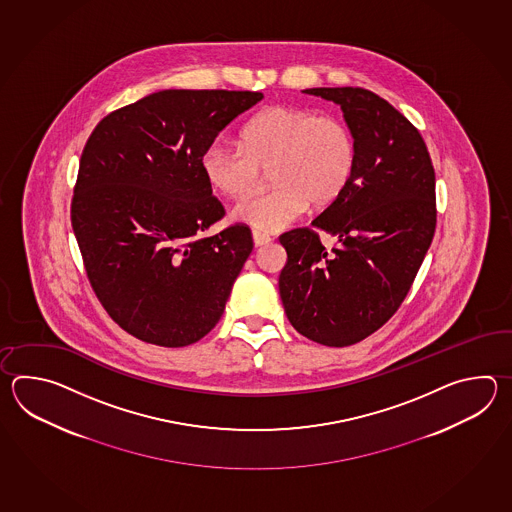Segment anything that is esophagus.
<instances>
[{"mask_svg":"<svg viewBox=\"0 0 512 512\" xmlns=\"http://www.w3.org/2000/svg\"><path fill=\"white\" fill-rule=\"evenodd\" d=\"M252 240H254L256 247H263V245H269V243H271V238H269L267 234H261L258 230L252 232Z\"/></svg>","mask_w":512,"mask_h":512,"instance_id":"esophagus-1","label":"esophagus"}]
</instances>
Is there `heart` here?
<instances>
[{
    "label": "heart",
    "mask_w": 512,
    "mask_h": 512,
    "mask_svg": "<svg viewBox=\"0 0 512 512\" xmlns=\"http://www.w3.org/2000/svg\"><path fill=\"white\" fill-rule=\"evenodd\" d=\"M201 172L219 194L241 197L269 168L272 188L245 197L232 218L261 232L285 229L309 203L326 207L342 196L357 164L348 126L298 106H272L254 115L240 133V146L212 142L201 155Z\"/></svg>",
    "instance_id": "obj_1"
}]
</instances>
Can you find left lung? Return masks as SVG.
I'll return each mask as SVG.
<instances>
[{
	"label": "left lung",
	"instance_id": "left-lung-1",
	"mask_svg": "<svg viewBox=\"0 0 512 512\" xmlns=\"http://www.w3.org/2000/svg\"><path fill=\"white\" fill-rule=\"evenodd\" d=\"M304 93L340 106L357 164L342 196L313 221L338 247L327 253L311 229L283 234L278 285L300 335L344 348L386 324L412 287L434 238V166L421 133L379 95L362 87Z\"/></svg>",
	"mask_w": 512,
	"mask_h": 512
}]
</instances>
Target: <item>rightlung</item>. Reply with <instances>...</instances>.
<instances>
[{
    "label": "right lung",
    "mask_w": 512,
    "mask_h": 512,
    "mask_svg": "<svg viewBox=\"0 0 512 512\" xmlns=\"http://www.w3.org/2000/svg\"><path fill=\"white\" fill-rule=\"evenodd\" d=\"M261 98L163 89L109 113L87 139L73 232L100 304L133 337L183 348L223 315L252 236L243 225L203 236L225 210L199 161L219 131Z\"/></svg>",
    "instance_id": "obj_1"
}]
</instances>
